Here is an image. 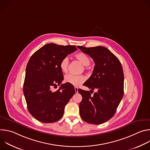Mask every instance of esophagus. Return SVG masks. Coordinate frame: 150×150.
Here are the masks:
<instances>
[{"label": "esophagus", "mask_w": 150, "mask_h": 150, "mask_svg": "<svg viewBox=\"0 0 150 150\" xmlns=\"http://www.w3.org/2000/svg\"><path fill=\"white\" fill-rule=\"evenodd\" d=\"M78 88L77 87H75V93H78Z\"/></svg>", "instance_id": "esophagus-1"}]
</instances>
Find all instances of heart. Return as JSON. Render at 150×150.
Wrapping results in <instances>:
<instances>
[{"mask_svg": "<svg viewBox=\"0 0 150 150\" xmlns=\"http://www.w3.org/2000/svg\"><path fill=\"white\" fill-rule=\"evenodd\" d=\"M75 57L83 65L84 70L87 69L88 66L90 63V59L87 54L82 53H79L75 55ZM68 67L69 59L68 57H64L60 62L59 68L62 72L67 73L68 71ZM64 80H65V82L77 87L85 82V78L82 75L67 74L65 76Z\"/></svg>", "mask_w": 150, "mask_h": 150, "instance_id": "b5f03b06", "label": "heart"}]
</instances>
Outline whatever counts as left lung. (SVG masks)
<instances>
[{"instance_id":"1","label":"left lung","mask_w":150,"mask_h":150,"mask_svg":"<svg viewBox=\"0 0 150 150\" xmlns=\"http://www.w3.org/2000/svg\"><path fill=\"white\" fill-rule=\"evenodd\" d=\"M81 51L93 58L95 67L92 75L83 85L91 89H78L82 100L79 103L82 119L88 123L100 125L115 115L123 96L124 75L121 63L109 49L103 47L78 46ZM98 92L93 96L91 91Z\"/></svg>"}]
</instances>
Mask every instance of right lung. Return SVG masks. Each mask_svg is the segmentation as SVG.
I'll return each instance as SVG.
<instances>
[{
	"instance_id": "add662e5",
	"label": "right lung",
	"mask_w": 150,
	"mask_h": 150,
	"mask_svg": "<svg viewBox=\"0 0 150 150\" xmlns=\"http://www.w3.org/2000/svg\"><path fill=\"white\" fill-rule=\"evenodd\" d=\"M77 49L75 46L49 43L42 46L30 57L26 68L24 94L30 114L42 123L59 120L66 104L75 93L74 85L60 84L63 79L59 68L60 60ZM61 85L53 92L52 88Z\"/></svg>"
}]
</instances>
